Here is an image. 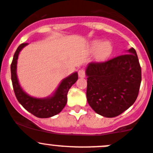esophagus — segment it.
I'll use <instances>...</instances> for the list:
<instances>
[{
  "mask_svg": "<svg viewBox=\"0 0 153 153\" xmlns=\"http://www.w3.org/2000/svg\"><path fill=\"white\" fill-rule=\"evenodd\" d=\"M78 76L80 77V78H83L85 77V69H83V68H81V69H80L79 71H78Z\"/></svg>",
  "mask_w": 153,
  "mask_h": 153,
  "instance_id": "1",
  "label": "esophagus"
}]
</instances>
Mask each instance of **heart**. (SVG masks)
Here are the masks:
<instances>
[{"mask_svg": "<svg viewBox=\"0 0 153 153\" xmlns=\"http://www.w3.org/2000/svg\"><path fill=\"white\" fill-rule=\"evenodd\" d=\"M91 52H95V58L97 61L102 62L106 60L113 52V44L109 41L101 42L100 40H94L90 44Z\"/></svg>", "mask_w": 153, "mask_h": 153, "instance_id": "b5f03b06", "label": "heart"}]
</instances>
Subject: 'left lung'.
<instances>
[{
    "label": "left lung",
    "mask_w": 153,
    "mask_h": 153,
    "mask_svg": "<svg viewBox=\"0 0 153 153\" xmlns=\"http://www.w3.org/2000/svg\"><path fill=\"white\" fill-rule=\"evenodd\" d=\"M87 100L99 115L113 118L134 103L141 83V68L133 48L128 53L103 62H90Z\"/></svg>",
    "instance_id": "8db88e82"
}]
</instances>
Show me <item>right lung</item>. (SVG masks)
I'll return each instance as SVG.
<instances>
[{"mask_svg": "<svg viewBox=\"0 0 153 153\" xmlns=\"http://www.w3.org/2000/svg\"><path fill=\"white\" fill-rule=\"evenodd\" d=\"M27 44H28L23 43L18 47L11 63V80L14 93L19 102L30 113L38 118H50L59 113L65 107L67 102V94L70 88L78 80V72H74L64 78L51 97L47 98H35L29 96L21 88L16 75L19 53Z\"/></svg>", "mask_w": 153, "mask_h": 153, "instance_id": "obj_1", "label": "right lung"}]
</instances>
